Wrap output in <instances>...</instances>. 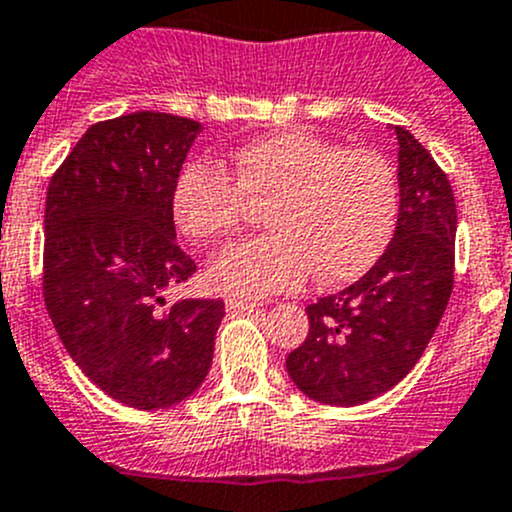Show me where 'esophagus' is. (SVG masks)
I'll return each mask as SVG.
<instances>
[{"instance_id":"1","label":"esophagus","mask_w":512,"mask_h":512,"mask_svg":"<svg viewBox=\"0 0 512 512\" xmlns=\"http://www.w3.org/2000/svg\"><path fill=\"white\" fill-rule=\"evenodd\" d=\"M261 306L256 298H244V296H226V308L229 311H254Z\"/></svg>"}]
</instances>
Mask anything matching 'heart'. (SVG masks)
<instances>
[{
	"mask_svg": "<svg viewBox=\"0 0 512 512\" xmlns=\"http://www.w3.org/2000/svg\"><path fill=\"white\" fill-rule=\"evenodd\" d=\"M398 174L376 149H343L306 129H283L241 146L234 179L189 164L171 194V214L191 241L229 239L251 204H268V234L231 246L209 268L231 296H268L316 273L341 283L366 273L386 251L398 219Z\"/></svg>",
	"mask_w": 512,
	"mask_h": 512,
	"instance_id": "obj_1",
	"label": "heart"
}]
</instances>
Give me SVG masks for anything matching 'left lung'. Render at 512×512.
<instances>
[{
	"label": "left lung",
	"instance_id": "1",
	"mask_svg": "<svg viewBox=\"0 0 512 512\" xmlns=\"http://www.w3.org/2000/svg\"><path fill=\"white\" fill-rule=\"evenodd\" d=\"M398 224L366 276L306 308L308 336L286 358L298 391L361 406L408 376L433 338L455 266V199L426 146L396 126Z\"/></svg>",
	"mask_w": 512,
	"mask_h": 512
}]
</instances>
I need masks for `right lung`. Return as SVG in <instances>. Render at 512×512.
<instances>
[{
	"mask_svg": "<svg viewBox=\"0 0 512 512\" xmlns=\"http://www.w3.org/2000/svg\"><path fill=\"white\" fill-rule=\"evenodd\" d=\"M201 124L134 111L86 129L54 171L44 209V303L94 386L139 411L204 383L224 301L166 288L196 263L176 244L171 194Z\"/></svg>",
	"mask_w": 512,
	"mask_h": 512,
	"instance_id": "add662e5",
	"label": "right lung"
}]
</instances>
